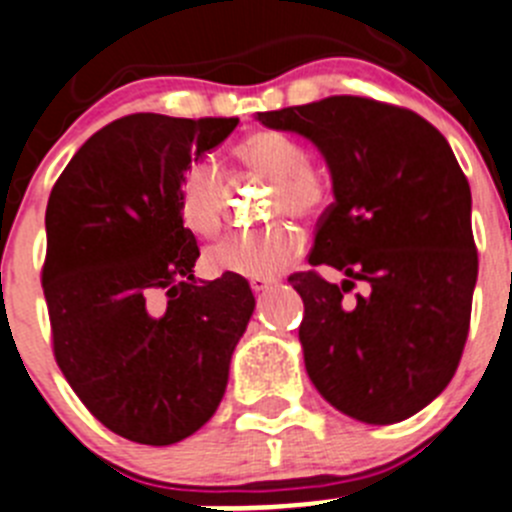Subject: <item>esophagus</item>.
I'll return each instance as SVG.
<instances>
[{
	"label": "esophagus",
	"instance_id": "34e87169",
	"mask_svg": "<svg viewBox=\"0 0 512 512\" xmlns=\"http://www.w3.org/2000/svg\"><path fill=\"white\" fill-rule=\"evenodd\" d=\"M248 284H251L253 292L261 294V292H266V289H269L271 284H274V281H271V279H251V281H248Z\"/></svg>",
	"mask_w": 512,
	"mask_h": 512
}]
</instances>
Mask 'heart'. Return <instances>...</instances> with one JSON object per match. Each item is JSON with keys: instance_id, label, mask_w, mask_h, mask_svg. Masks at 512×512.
Instances as JSON below:
<instances>
[{"instance_id": "b5f03b06", "label": "heart", "mask_w": 512, "mask_h": 512, "mask_svg": "<svg viewBox=\"0 0 512 512\" xmlns=\"http://www.w3.org/2000/svg\"><path fill=\"white\" fill-rule=\"evenodd\" d=\"M236 159L256 175L274 182L269 215L307 220L320 213L327 200V182L309 167L307 152L297 139L279 131H256L236 147ZM177 213L195 236H213L223 218V175L213 159H195L177 182ZM302 238L289 225L264 231H231L210 243L205 266L213 274L266 279L279 274L299 253Z\"/></svg>"}]
</instances>
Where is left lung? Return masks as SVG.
Returning <instances> with one entry per match:
<instances>
[{"label": "left lung", "mask_w": 512, "mask_h": 512, "mask_svg": "<svg viewBox=\"0 0 512 512\" xmlns=\"http://www.w3.org/2000/svg\"><path fill=\"white\" fill-rule=\"evenodd\" d=\"M256 119L307 137L330 167L335 203L322 213L309 264L345 279L289 276L304 302L309 381L365 424L409 419L449 386L470 332V182L439 129L391 103L330 96ZM355 280L366 292L350 300Z\"/></svg>", "instance_id": "obj_1"}]
</instances>
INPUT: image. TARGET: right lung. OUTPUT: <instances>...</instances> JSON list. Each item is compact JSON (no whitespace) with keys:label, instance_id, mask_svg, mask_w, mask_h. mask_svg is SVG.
I'll return each mask as SVG.
<instances>
[{"label":"right lung","instance_id":"1","mask_svg":"<svg viewBox=\"0 0 512 512\" xmlns=\"http://www.w3.org/2000/svg\"><path fill=\"white\" fill-rule=\"evenodd\" d=\"M236 124L124 116L75 152L50 192L42 292L55 360L86 409L129 442L195 434L251 320L243 276L195 279L200 248L177 213L182 170Z\"/></svg>","mask_w":512,"mask_h":512}]
</instances>
